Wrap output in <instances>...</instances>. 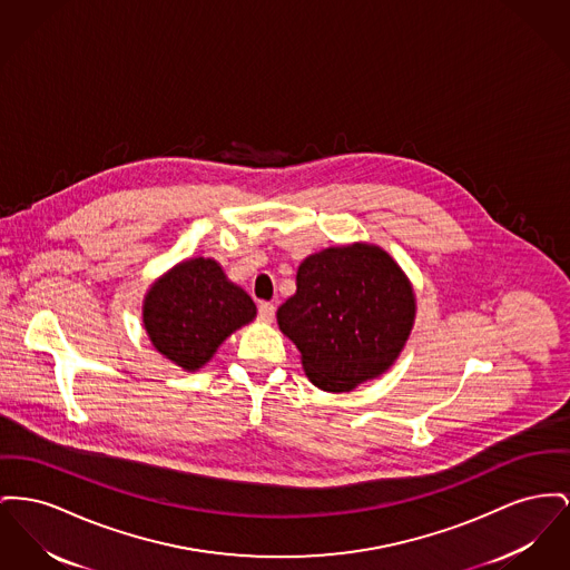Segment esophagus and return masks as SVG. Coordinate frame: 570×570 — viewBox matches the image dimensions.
<instances>
[{"mask_svg": "<svg viewBox=\"0 0 570 570\" xmlns=\"http://www.w3.org/2000/svg\"><path fill=\"white\" fill-rule=\"evenodd\" d=\"M273 316H275V305H273V303L263 302L258 305V318H261V321L271 323Z\"/></svg>", "mask_w": 570, "mask_h": 570, "instance_id": "1", "label": "esophagus"}]
</instances>
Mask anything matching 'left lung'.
Masks as SVG:
<instances>
[{
    "label": "left lung",
    "instance_id": "8db88e82",
    "mask_svg": "<svg viewBox=\"0 0 570 570\" xmlns=\"http://www.w3.org/2000/svg\"><path fill=\"white\" fill-rule=\"evenodd\" d=\"M413 291L379 247L355 243L305 258L297 293L277 309L314 385L346 392L390 368L409 337Z\"/></svg>",
    "mask_w": 570,
    "mask_h": 570
}]
</instances>
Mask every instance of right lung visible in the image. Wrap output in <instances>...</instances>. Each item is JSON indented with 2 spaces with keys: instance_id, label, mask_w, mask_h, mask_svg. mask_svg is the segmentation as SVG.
<instances>
[{
  "instance_id": "1",
  "label": "right lung",
  "mask_w": 570,
  "mask_h": 570,
  "mask_svg": "<svg viewBox=\"0 0 570 570\" xmlns=\"http://www.w3.org/2000/svg\"><path fill=\"white\" fill-rule=\"evenodd\" d=\"M256 316L252 297L210 258L185 261L148 293L144 325L155 348L180 368L204 366L217 346Z\"/></svg>"
}]
</instances>
